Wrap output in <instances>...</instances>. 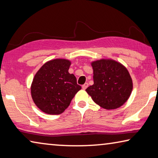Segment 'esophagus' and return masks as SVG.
<instances>
[{
    "instance_id": "34e87169",
    "label": "esophagus",
    "mask_w": 158,
    "mask_h": 158,
    "mask_svg": "<svg viewBox=\"0 0 158 158\" xmlns=\"http://www.w3.org/2000/svg\"><path fill=\"white\" fill-rule=\"evenodd\" d=\"M89 86V84L88 83H85L84 85H82V89H83L84 90L86 89L87 87H88Z\"/></svg>"
}]
</instances>
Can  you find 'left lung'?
<instances>
[{
    "instance_id": "left-lung-1",
    "label": "left lung",
    "mask_w": 158,
    "mask_h": 158,
    "mask_svg": "<svg viewBox=\"0 0 158 158\" xmlns=\"http://www.w3.org/2000/svg\"><path fill=\"white\" fill-rule=\"evenodd\" d=\"M91 66L94 83L86 91L93 101L106 110L123 106L133 89L132 79L126 67L112 59L94 61Z\"/></svg>"
}]
</instances>
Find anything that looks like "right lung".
<instances>
[{
	"instance_id": "1",
	"label": "right lung",
	"mask_w": 158,
	"mask_h": 158,
	"mask_svg": "<svg viewBox=\"0 0 158 158\" xmlns=\"http://www.w3.org/2000/svg\"><path fill=\"white\" fill-rule=\"evenodd\" d=\"M70 65L69 60L54 59L46 62L35 74L31 94L42 112L48 114L62 113L81 90L74 75L69 73Z\"/></svg>"
}]
</instances>
